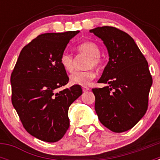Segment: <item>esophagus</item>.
<instances>
[{"mask_svg":"<svg viewBox=\"0 0 160 160\" xmlns=\"http://www.w3.org/2000/svg\"><path fill=\"white\" fill-rule=\"evenodd\" d=\"M89 90H90V88H89V87H82L83 92H86V91H88Z\"/></svg>","mask_w":160,"mask_h":160,"instance_id":"esophagus-1","label":"esophagus"}]
</instances>
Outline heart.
<instances>
[{
  "label": "heart",
  "mask_w": 160,
  "mask_h": 160,
  "mask_svg": "<svg viewBox=\"0 0 160 160\" xmlns=\"http://www.w3.org/2000/svg\"><path fill=\"white\" fill-rule=\"evenodd\" d=\"M77 51L79 53L88 56V59L86 62V68H94L100 69L102 65V59L100 55V48L97 43L94 42H84L77 47ZM60 63L62 67L68 73H71L74 69V59L73 55L67 52H64L61 55ZM95 78L94 70H90L85 71H76L70 75V80L72 84L79 85L82 87H87Z\"/></svg>",
  "instance_id": "obj_1"
}]
</instances>
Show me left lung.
Instances as JSON below:
<instances>
[{
	"mask_svg": "<svg viewBox=\"0 0 160 160\" xmlns=\"http://www.w3.org/2000/svg\"><path fill=\"white\" fill-rule=\"evenodd\" d=\"M90 32L103 41L110 57L98 82L107 86L92 89L95 111L104 127L114 132H124L148 110L152 85L148 63L134 39L124 31L102 26Z\"/></svg>",
	"mask_w": 160,
	"mask_h": 160,
	"instance_id": "left-lung-1",
	"label": "left lung"
}]
</instances>
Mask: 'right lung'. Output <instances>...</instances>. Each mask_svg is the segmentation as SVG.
<instances>
[{"instance_id": "add662e5", "label": "right lung", "mask_w": 160, "mask_h": 160, "mask_svg": "<svg viewBox=\"0 0 160 160\" xmlns=\"http://www.w3.org/2000/svg\"><path fill=\"white\" fill-rule=\"evenodd\" d=\"M79 31L43 33L24 46L11 73L12 103L24 128L49 142L60 140L70 127L68 110L82 94L69 82L60 63L67 44Z\"/></svg>"}]
</instances>
